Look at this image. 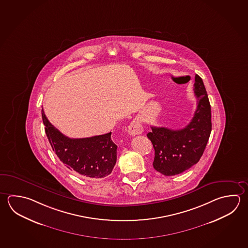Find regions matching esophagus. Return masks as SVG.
I'll return each mask as SVG.
<instances>
[{
  "mask_svg": "<svg viewBox=\"0 0 248 248\" xmlns=\"http://www.w3.org/2000/svg\"><path fill=\"white\" fill-rule=\"evenodd\" d=\"M142 131H143V127L141 126L140 121L136 118L131 122L129 126L127 127L128 135H131V136L140 135L142 133Z\"/></svg>",
  "mask_w": 248,
  "mask_h": 248,
  "instance_id": "obj_1",
  "label": "esophagus"
}]
</instances>
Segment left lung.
Returning a JSON list of instances; mask_svg holds the SVG:
<instances>
[{"label": "left lung", "mask_w": 248, "mask_h": 248, "mask_svg": "<svg viewBox=\"0 0 248 248\" xmlns=\"http://www.w3.org/2000/svg\"><path fill=\"white\" fill-rule=\"evenodd\" d=\"M194 93L198 107L191 122L183 129L151 126L147 135L155 149L154 169L164 176H175L198 163L212 132L211 105L203 80L195 76Z\"/></svg>", "instance_id": "8db88e82"}]
</instances>
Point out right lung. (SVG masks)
Wrapping results in <instances>:
<instances>
[{
	"label": "right lung",
	"instance_id": "1",
	"mask_svg": "<svg viewBox=\"0 0 248 248\" xmlns=\"http://www.w3.org/2000/svg\"><path fill=\"white\" fill-rule=\"evenodd\" d=\"M45 133L60 161L78 175L97 179L111 174L117 160V145L111 132L88 138L72 139L63 135L45 116L42 109Z\"/></svg>",
	"mask_w": 248,
	"mask_h": 248
}]
</instances>
